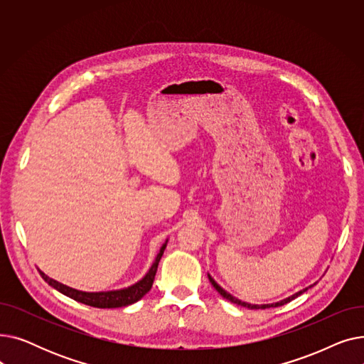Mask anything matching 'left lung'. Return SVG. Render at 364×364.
<instances>
[{
	"instance_id": "left-lung-1",
	"label": "left lung",
	"mask_w": 364,
	"mask_h": 364,
	"mask_svg": "<svg viewBox=\"0 0 364 364\" xmlns=\"http://www.w3.org/2000/svg\"><path fill=\"white\" fill-rule=\"evenodd\" d=\"M209 277V282L213 283V286L214 288L217 289V292L221 295V296H224L225 299H228L230 302H233V304H237V305H243V307H247V309H255V310H258V309H267V307H279V305H283V304H286V302H289V301H292L294 298H296V296H299L302 292H305L307 289H304V291H299L298 294H295V295H292V296H289V298H286V299H283V301H280V302H276V304H267V305H252V304H247V302H242V301H239V299H236L235 296H232L230 294H227L221 286H218V283L211 277V276H208Z\"/></svg>"
}]
</instances>
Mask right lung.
<instances>
[{"instance_id": "right-lung-1", "label": "right lung", "mask_w": 364, "mask_h": 364, "mask_svg": "<svg viewBox=\"0 0 364 364\" xmlns=\"http://www.w3.org/2000/svg\"><path fill=\"white\" fill-rule=\"evenodd\" d=\"M166 243L161 247V251L153 262V265L150 267L149 273L136 284L129 286L127 289H121V291H110V292H81L69 288L66 284H62L59 282H55L54 279H50L47 274H44L40 270L41 277L50 284L53 286L54 289H57L59 292H62L63 295L82 302L85 305H90V307H95V309H118V307H127L129 304L137 302L139 299H141L151 288L153 280H155L156 276V270H158V264L162 258V254L165 251Z\"/></svg>"}]
</instances>
